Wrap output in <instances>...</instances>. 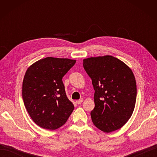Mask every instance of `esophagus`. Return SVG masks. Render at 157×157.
Returning a JSON list of instances; mask_svg holds the SVG:
<instances>
[{"mask_svg":"<svg viewBox=\"0 0 157 157\" xmlns=\"http://www.w3.org/2000/svg\"><path fill=\"white\" fill-rule=\"evenodd\" d=\"M83 101H84V100H83L82 98H81V99H79V100H78V101H76V102H77V104H78V105H80V104H82V102H83Z\"/></svg>","mask_w":157,"mask_h":157,"instance_id":"1","label":"esophagus"}]
</instances>
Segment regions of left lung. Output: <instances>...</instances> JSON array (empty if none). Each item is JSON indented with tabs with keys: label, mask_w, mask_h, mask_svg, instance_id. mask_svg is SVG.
<instances>
[{
	"label": "left lung",
	"mask_w": 157,
	"mask_h": 157,
	"mask_svg": "<svg viewBox=\"0 0 157 157\" xmlns=\"http://www.w3.org/2000/svg\"><path fill=\"white\" fill-rule=\"evenodd\" d=\"M95 90L92 121L101 131L120 129L134 112L137 88L134 73L121 60L111 55L83 60Z\"/></svg>",
	"instance_id": "obj_1"
}]
</instances>
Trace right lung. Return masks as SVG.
Wrapping results in <instances>:
<instances>
[{
  "instance_id": "right-lung-1",
  "label": "right lung",
  "mask_w": 157,
  "mask_h": 157,
  "mask_svg": "<svg viewBox=\"0 0 157 157\" xmlns=\"http://www.w3.org/2000/svg\"><path fill=\"white\" fill-rule=\"evenodd\" d=\"M75 62L69 59L46 57L33 63L26 71L22 98L32 119L41 128H59L74 109L67 97L62 78Z\"/></svg>"
}]
</instances>
